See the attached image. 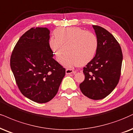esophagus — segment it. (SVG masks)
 I'll list each match as a JSON object with an SVG mask.
<instances>
[{
    "mask_svg": "<svg viewBox=\"0 0 133 133\" xmlns=\"http://www.w3.org/2000/svg\"><path fill=\"white\" fill-rule=\"evenodd\" d=\"M65 73H66V75H70L72 74V73H76V71H74L73 70L68 68V69H66V70H65Z\"/></svg>",
    "mask_w": 133,
    "mask_h": 133,
    "instance_id": "1",
    "label": "esophagus"
}]
</instances>
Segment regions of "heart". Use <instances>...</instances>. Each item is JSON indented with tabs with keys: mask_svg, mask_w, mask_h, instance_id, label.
Instances as JSON below:
<instances>
[{
	"mask_svg": "<svg viewBox=\"0 0 133 133\" xmlns=\"http://www.w3.org/2000/svg\"><path fill=\"white\" fill-rule=\"evenodd\" d=\"M50 37L49 46L57 62L61 60L65 67L78 65L84 66L94 58L98 47V40L92 32L78 27L58 28Z\"/></svg>",
	"mask_w": 133,
	"mask_h": 133,
	"instance_id": "b5f03b06",
	"label": "heart"
}]
</instances>
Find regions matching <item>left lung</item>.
<instances>
[{
    "label": "left lung",
    "mask_w": 133,
    "mask_h": 133,
    "mask_svg": "<svg viewBox=\"0 0 133 133\" xmlns=\"http://www.w3.org/2000/svg\"><path fill=\"white\" fill-rule=\"evenodd\" d=\"M98 40L96 55L83 68L85 79L79 84L83 94L93 100L102 99L118 83L123 54L114 36L99 26L92 25Z\"/></svg>",
    "instance_id": "obj_1"
}]
</instances>
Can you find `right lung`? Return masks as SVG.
Returning a JSON list of instances; mask_svg holds the SVG:
<instances>
[{
  "label": "right lung",
  "instance_id": "add662e5",
  "mask_svg": "<svg viewBox=\"0 0 133 133\" xmlns=\"http://www.w3.org/2000/svg\"><path fill=\"white\" fill-rule=\"evenodd\" d=\"M50 30L30 29L16 43L10 67L21 92L37 103H46L55 97L65 75V69L53 58L49 48Z\"/></svg>",
  "mask_w": 133,
  "mask_h": 133
}]
</instances>
